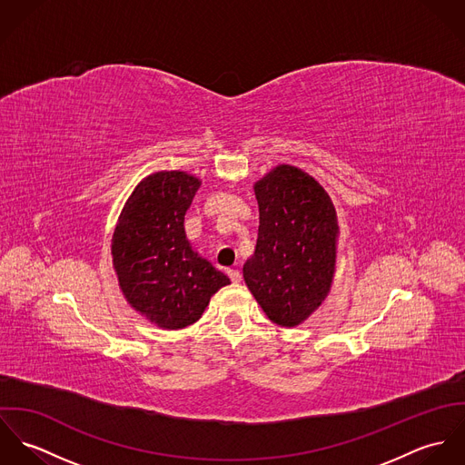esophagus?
<instances>
[{
    "instance_id": "obj_1",
    "label": "esophagus",
    "mask_w": 465,
    "mask_h": 465,
    "mask_svg": "<svg viewBox=\"0 0 465 465\" xmlns=\"http://www.w3.org/2000/svg\"><path fill=\"white\" fill-rule=\"evenodd\" d=\"M227 275L231 277L232 282H240V281H242V273H240V270H236V268H229V270H227Z\"/></svg>"
}]
</instances>
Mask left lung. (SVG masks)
<instances>
[{
	"label": "left lung",
	"instance_id": "obj_1",
	"mask_svg": "<svg viewBox=\"0 0 465 465\" xmlns=\"http://www.w3.org/2000/svg\"><path fill=\"white\" fill-rule=\"evenodd\" d=\"M260 229L243 279L266 317L295 328L326 301L336 270L338 216L328 192L306 172L279 164L254 183Z\"/></svg>",
	"mask_w": 465,
	"mask_h": 465
}]
</instances>
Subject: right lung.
<instances>
[{
    "label": "right lung",
    "instance_id": "right-lung-1",
    "mask_svg": "<svg viewBox=\"0 0 465 465\" xmlns=\"http://www.w3.org/2000/svg\"><path fill=\"white\" fill-rule=\"evenodd\" d=\"M202 181L181 170L146 175L125 202L111 242L120 290L161 330L195 324L231 279L192 247L184 216Z\"/></svg>",
    "mask_w": 465,
    "mask_h": 465
}]
</instances>
